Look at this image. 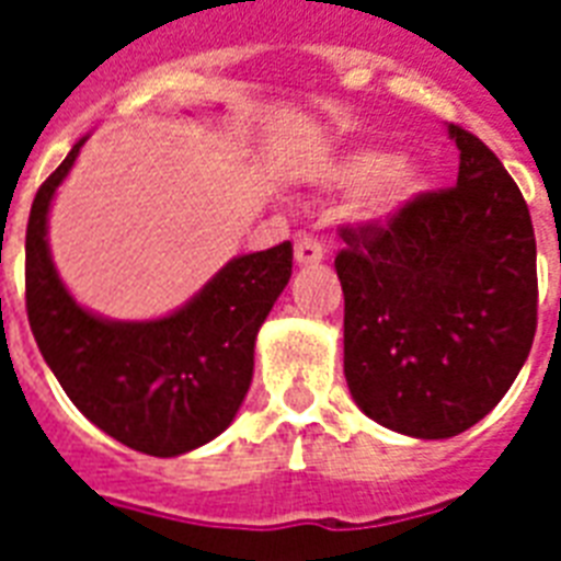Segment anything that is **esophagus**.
<instances>
[{"label":"esophagus","mask_w":561,"mask_h":561,"mask_svg":"<svg viewBox=\"0 0 561 561\" xmlns=\"http://www.w3.org/2000/svg\"><path fill=\"white\" fill-rule=\"evenodd\" d=\"M325 255L323 241L314 236H308V232H299L297 241H294V259L299 264H317Z\"/></svg>","instance_id":"obj_1"}]
</instances>
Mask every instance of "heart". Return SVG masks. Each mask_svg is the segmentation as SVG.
<instances>
[{
    "label": "heart",
    "instance_id": "heart-1",
    "mask_svg": "<svg viewBox=\"0 0 561 561\" xmlns=\"http://www.w3.org/2000/svg\"><path fill=\"white\" fill-rule=\"evenodd\" d=\"M325 180L341 188H360L355 215L367 224H390L425 192V169L408 157L387 151L346 153L329 169Z\"/></svg>",
    "mask_w": 561,
    "mask_h": 561
}]
</instances>
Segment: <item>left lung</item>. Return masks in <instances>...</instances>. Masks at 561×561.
<instances>
[{
	"mask_svg": "<svg viewBox=\"0 0 561 561\" xmlns=\"http://www.w3.org/2000/svg\"><path fill=\"white\" fill-rule=\"evenodd\" d=\"M457 186L419 194L390 224L343 227V373L378 425L448 439L486 416L530 355L536 236L515 180L448 125Z\"/></svg>",
	"mask_w": 561,
	"mask_h": 561,
	"instance_id": "left-lung-1",
	"label": "left lung"
}]
</instances>
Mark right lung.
I'll return each mask as SVG.
<instances>
[{"instance_id": "right-lung-1", "label": "right lung", "mask_w": 561, "mask_h": 561, "mask_svg": "<svg viewBox=\"0 0 561 561\" xmlns=\"http://www.w3.org/2000/svg\"><path fill=\"white\" fill-rule=\"evenodd\" d=\"M75 145L31 203L25 311L55 378L92 425L134 451L178 457L236 419L253 381L255 334L290 279V241L238 255L174 314L122 323L72 299L48 253L51 197L78 160Z\"/></svg>"}]
</instances>
